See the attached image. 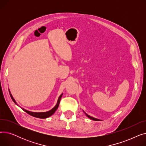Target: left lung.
<instances>
[{
    "label": "left lung",
    "mask_w": 146,
    "mask_h": 146,
    "mask_svg": "<svg viewBox=\"0 0 146 146\" xmlns=\"http://www.w3.org/2000/svg\"><path fill=\"white\" fill-rule=\"evenodd\" d=\"M85 114H86V115L88 117V118H89L90 119H92V120H94V121H101L100 119H96V118H94V117H90V115H88L86 113H85Z\"/></svg>",
    "instance_id": "8db88e82"
}]
</instances>
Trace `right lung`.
<instances>
[{"label": "right lung", "mask_w": 146, "mask_h": 146, "mask_svg": "<svg viewBox=\"0 0 146 146\" xmlns=\"http://www.w3.org/2000/svg\"><path fill=\"white\" fill-rule=\"evenodd\" d=\"M9 92L10 96H11V98L12 99V101H13V102H15V104H17L18 105V104H17L16 101H15V100L14 99L13 97L12 96L9 89ZM62 95H63V94H61V95L59 96V98L58 99L57 102V104L56 105V106L54 107L52 109H51V110H50V111H48L47 112H31V111L25 110L24 108H22V109L24 110L25 112H26L27 113H28L29 115H31L33 117H36V118H47L51 116L54 113L56 112V111L57 110L58 107V105H59V104H60V100H61V96H62Z\"/></svg>", "instance_id": "add662e5"}]
</instances>
